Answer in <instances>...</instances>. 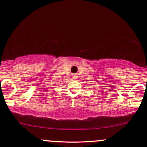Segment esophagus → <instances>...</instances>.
<instances>
[{
    "label": "esophagus",
    "mask_w": 147,
    "mask_h": 147,
    "mask_svg": "<svg viewBox=\"0 0 147 147\" xmlns=\"http://www.w3.org/2000/svg\"><path fill=\"white\" fill-rule=\"evenodd\" d=\"M72 78H73L74 79H75L77 78V77H78V76H77V74H73V75H72Z\"/></svg>",
    "instance_id": "esophagus-1"
}]
</instances>
